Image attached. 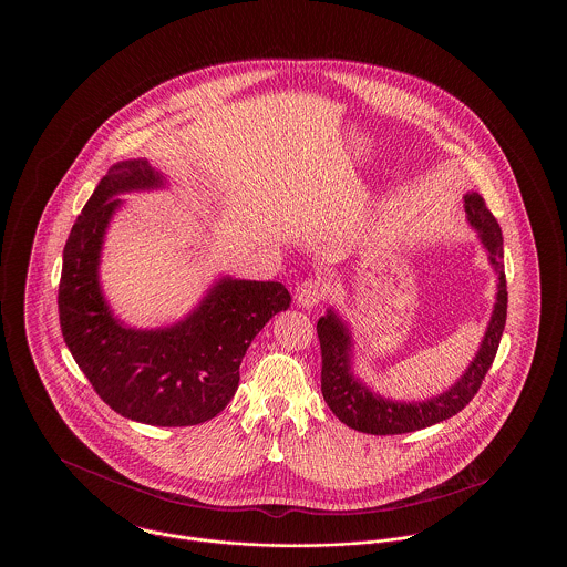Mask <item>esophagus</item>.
Instances as JSON below:
<instances>
[{"label": "esophagus", "mask_w": 567, "mask_h": 567, "mask_svg": "<svg viewBox=\"0 0 567 567\" xmlns=\"http://www.w3.org/2000/svg\"><path fill=\"white\" fill-rule=\"evenodd\" d=\"M321 299H323V289H321L319 280L308 278V280L297 285L296 301L301 308H315Z\"/></svg>", "instance_id": "obj_1"}]
</instances>
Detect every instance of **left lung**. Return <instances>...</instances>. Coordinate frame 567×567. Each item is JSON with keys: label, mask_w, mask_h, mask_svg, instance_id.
<instances>
[{"label": "left lung", "mask_w": 567, "mask_h": 567, "mask_svg": "<svg viewBox=\"0 0 567 567\" xmlns=\"http://www.w3.org/2000/svg\"><path fill=\"white\" fill-rule=\"evenodd\" d=\"M463 208L470 227L476 229L478 240L486 250L491 268L497 274V293L483 342L455 384H451L446 391L433 398L416 402L384 398L372 386H368L352 370L354 340L351 324L347 323L333 308H327V315L317 323L323 357L321 391L324 402L331 408V412L354 432L395 435L432 427L435 423L455 416L472 402V398L481 389V382L495 359L506 327L508 291L504 274V238L499 223L488 213L485 199L476 190L463 195Z\"/></svg>", "instance_id": "8db88e82"}]
</instances>
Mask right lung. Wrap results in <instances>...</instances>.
I'll use <instances>...</instances> for the list:
<instances>
[{"instance_id": "1", "label": "right lung", "mask_w": 567, "mask_h": 567, "mask_svg": "<svg viewBox=\"0 0 567 567\" xmlns=\"http://www.w3.org/2000/svg\"><path fill=\"white\" fill-rule=\"evenodd\" d=\"M167 187L146 159L114 163L84 204L63 248L59 323L63 340L97 395L125 419L187 427L215 419L240 382V363L255 336L289 308L280 282L218 276L176 323L137 329L110 308L100 264L118 195Z\"/></svg>"}]
</instances>
